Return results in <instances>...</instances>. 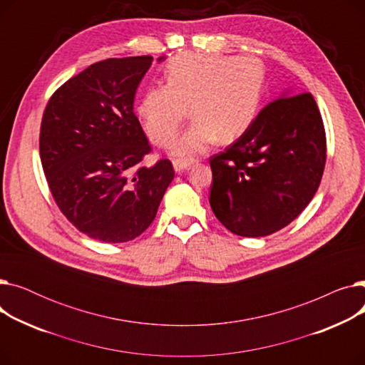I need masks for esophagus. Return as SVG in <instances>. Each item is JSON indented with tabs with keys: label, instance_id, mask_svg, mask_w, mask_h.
Returning <instances> with one entry per match:
<instances>
[{
	"label": "esophagus",
	"instance_id": "34e87169",
	"mask_svg": "<svg viewBox=\"0 0 365 365\" xmlns=\"http://www.w3.org/2000/svg\"><path fill=\"white\" fill-rule=\"evenodd\" d=\"M194 163H195L194 160H180V158H176V160H173V167H175V170L178 173H180L183 170H187Z\"/></svg>",
	"mask_w": 365,
	"mask_h": 365
}]
</instances>
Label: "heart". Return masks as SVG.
<instances>
[{"instance_id":"b5f03b06","label":"heart","mask_w":365,"mask_h":365,"mask_svg":"<svg viewBox=\"0 0 365 365\" xmlns=\"http://www.w3.org/2000/svg\"><path fill=\"white\" fill-rule=\"evenodd\" d=\"M264 84L255 57L182 53L165 68V86L145 91L138 113L153 143L167 146L187 113L192 124L171 145L178 157H192L220 142H232L253 123Z\"/></svg>"}]
</instances>
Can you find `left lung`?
Segmentation results:
<instances>
[{"label": "left lung", "mask_w": 365, "mask_h": 365, "mask_svg": "<svg viewBox=\"0 0 365 365\" xmlns=\"http://www.w3.org/2000/svg\"><path fill=\"white\" fill-rule=\"evenodd\" d=\"M327 160V139L314 96L267 103L241 138L210 158V205L235 235H271L311 202Z\"/></svg>", "instance_id": "1"}]
</instances>
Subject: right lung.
Returning a JSON list of instances; mask_svg holds the SVG:
<instances>
[{
  "mask_svg": "<svg viewBox=\"0 0 365 365\" xmlns=\"http://www.w3.org/2000/svg\"><path fill=\"white\" fill-rule=\"evenodd\" d=\"M150 63V56L93 63L57 88L43 113L40 157L50 192L93 240L115 244L143 234L175 178L167 158L143 165L152 146L133 102Z\"/></svg>",
  "mask_w": 365,
  "mask_h": 365,
  "instance_id": "add662e5",
  "label": "right lung"
}]
</instances>
